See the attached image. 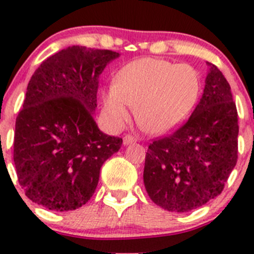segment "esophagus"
<instances>
[{
    "mask_svg": "<svg viewBox=\"0 0 254 254\" xmlns=\"http://www.w3.org/2000/svg\"><path fill=\"white\" fill-rule=\"evenodd\" d=\"M136 141V139H135L134 136H131V135H125L124 139H123V142H124V145H129V143H132Z\"/></svg>",
    "mask_w": 254,
    "mask_h": 254,
    "instance_id": "1",
    "label": "esophagus"
}]
</instances>
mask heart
Masks as SVG:
<instances>
[{"label": "heart", "mask_w": 254, "mask_h": 254, "mask_svg": "<svg viewBox=\"0 0 254 254\" xmlns=\"http://www.w3.org/2000/svg\"><path fill=\"white\" fill-rule=\"evenodd\" d=\"M201 91L198 70L188 64L145 58L119 71L115 84L103 96L104 114L109 124L120 127L136 109V120L145 131L165 135L181 127Z\"/></svg>", "instance_id": "b5f03b06"}]
</instances>
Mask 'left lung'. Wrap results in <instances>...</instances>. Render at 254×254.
Wrapping results in <instances>:
<instances>
[{
  "instance_id": "8db88e82",
  "label": "left lung",
  "mask_w": 254,
  "mask_h": 254,
  "mask_svg": "<svg viewBox=\"0 0 254 254\" xmlns=\"http://www.w3.org/2000/svg\"><path fill=\"white\" fill-rule=\"evenodd\" d=\"M207 65L203 96L189 119L153 140L146 152V191L168 211H190L216 198L237 162L238 118L231 87L216 66Z\"/></svg>"
}]
</instances>
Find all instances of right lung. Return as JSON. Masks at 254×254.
<instances>
[{"label": "right lung", "mask_w": 254, "mask_h": 254, "mask_svg": "<svg viewBox=\"0 0 254 254\" xmlns=\"http://www.w3.org/2000/svg\"><path fill=\"white\" fill-rule=\"evenodd\" d=\"M119 53L68 47L40 64L18 113L13 160L18 182L34 203L75 210L93 195L101 167L123 139L97 127L99 76Z\"/></svg>", "instance_id": "1"}]
</instances>
